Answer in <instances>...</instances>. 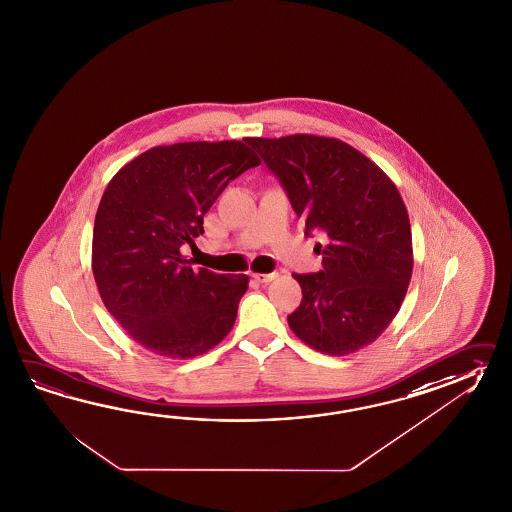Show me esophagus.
<instances>
[{
	"label": "esophagus",
	"mask_w": 512,
	"mask_h": 512,
	"mask_svg": "<svg viewBox=\"0 0 512 512\" xmlns=\"http://www.w3.org/2000/svg\"><path fill=\"white\" fill-rule=\"evenodd\" d=\"M279 273H251V277L257 281V283L268 284L272 283L273 279H277Z\"/></svg>",
	"instance_id": "obj_1"
}]
</instances>
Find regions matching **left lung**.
I'll list each match as a JSON object with an SVG mask.
<instances>
[{
  "label": "left lung",
  "mask_w": 512,
  "mask_h": 512,
  "mask_svg": "<svg viewBox=\"0 0 512 512\" xmlns=\"http://www.w3.org/2000/svg\"><path fill=\"white\" fill-rule=\"evenodd\" d=\"M277 176L305 235L319 231L323 270L294 273L303 299L288 325L308 347L356 353L389 327L413 272L406 205L395 183L360 150L334 137H248Z\"/></svg>",
  "instance_id": "8db88e82"
}]
</instances>
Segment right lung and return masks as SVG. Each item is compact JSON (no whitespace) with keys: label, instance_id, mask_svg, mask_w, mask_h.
Segmentation results:
<instances>
[{"label":"right lung","instance_id":"1","mask_svg":"<svg viewBox=\"0 0 512 512\" xmlns=\"http://www.w3.org/2000/svg\"><path fill=\"white\" fill-rule=\"evenodd\" d=\"M257 165L243 141L176 143L139 154L108 183L91 270L104 307L150 353L194 358L233 329L248 275L193 268L182 246L194 248L216 198Z\"/></svg>","mask_w":512,"mask_h":512}]
</instances>
